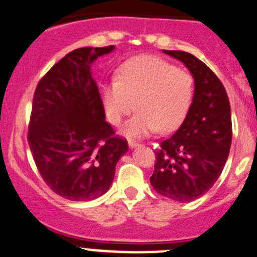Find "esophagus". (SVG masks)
<instances>
[{
	"mask_svg": "<svg viewBox=\"0 0 257 257\" xmlns=\"http://www.w3.org/2000/svg\"><path fill=\"white\" fill-rule=\"evenodd\" d=\"M140 145V143H138V141H134V140H128V146L130 148H136V146Z\"/></svg>",
	"mask_w": 257,
	"mask_h": 257,
	"instance_id": "obj_1",
	"label": "esophagus"
}]
</instances>
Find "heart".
<instances>
[{"label":"heart","instance_id":"b5f03b06","mask_svg":"<svg viewBox=\"0 0 257 257\" xmlns=\"http://www.w3.org/2000/svg\"><path fill=\"white\" fill-rule=\"evenodd\" d=\"M189 72L156 57H136L121 65L116 82L102 87V102L109 122L118 126L133 112L124 134L134 138L158 130L169 133L184 119L193 98Z\"/></svg>","mask_w":257,"mask_h":257}]
</instances>
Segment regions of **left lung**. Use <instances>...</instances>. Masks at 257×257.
Instances as JSON below:
<instances>
[{
	"mask_svg": "<svg viewBox=\"0 0 257 257\" xmlns=\"http://www.w3.org/2000/svg\"><path fill=\"white\" fill-rule=\"evenodd\" d=\"M180 60L194 78V96L174 135L159 143L150 183L156 193L192 202L206 194L224 168L232 140L231 107L223 84L194 55L164 50Z\"/></svg>",
	"mask_w": 257,
	"mask_h": 257,
	"instance_id": "left-lung-1",
	"label": "left lung"
}]
</instances>
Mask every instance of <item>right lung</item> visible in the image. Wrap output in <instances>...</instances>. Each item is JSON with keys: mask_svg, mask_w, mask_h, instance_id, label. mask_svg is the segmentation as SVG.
<instances>
[{"mask_svg": "<svg viewBox=\"0 0 257 257\" xmlns=\"http://www.w3.org/2000/svg\"><path fill=\"white\" fill-rule=\"evenodd\" d=\"M114 46L70 51L39 80L33 98L28 141L44 182L75 202L109 189L126 139L106 121L90 64Z\"/></svg>", "mask_w": 257, "mask_h": 257, "instance_id": "right-lung-1", "label": "right lung"}]
</instances>
